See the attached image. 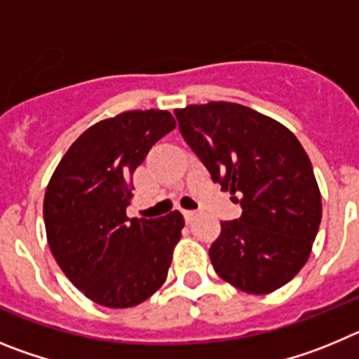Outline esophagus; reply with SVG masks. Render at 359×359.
I'll use <instances>...</instances> for the list:
<instances>
[{"label": "esophagus", "instance_id": "34e87169", "mask_svg": "<svg viewBox=\"0 0 359 359\" xmlns=\"http://www.w3.org/2000/svg\"><path fill=\"white\" fill-rule=\"evenodd\" d=\"M183 217H185L187 223H192L196 217V212L194 210H183Z\"/></svg>", "mask_w": 359, "mask_h": 359}]
</instances>
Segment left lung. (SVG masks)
Segmentation results:
<instances>
[{
	"label": "left lung",
	"mask_w": 359,
	"mask_h": 359,
	"mask_svg": "<svg viewBox=\"0 0 359 359\" xmlns=\"http://www.w3.org/2000/svg\"><path fill=\"white\" fill-rule=\"evenodd\" d=\"M180 131L243 214L223 221L208 250L215 273L252 294L278 290L302 269L322 221L313 165L280 122L233 102L174 109Z\"/></svg>",
	"instance_id": "left-lung-1"
}]
</instances>
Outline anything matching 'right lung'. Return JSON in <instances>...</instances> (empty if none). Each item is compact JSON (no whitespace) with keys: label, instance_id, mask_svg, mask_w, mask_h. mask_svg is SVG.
Segmentation results:
<instances>
[{"label":"right lung","instance_id":"obj_1","mask_svg":"<svg viewBox=\"0 0 359 359\" xmlns=\"http://www.w3.org/2000/svg\"><path fill=\"white\" fill-rule=\"evenodd\" d=\"M176 128L169 111H126L86 129L52 174L43 215L50 250L66 277L104 307L147 300L169 273L185 226L177 210L129 219L133 172Z\"/></svg>","mask_w":359,"mask_h":359}]
</instances>
